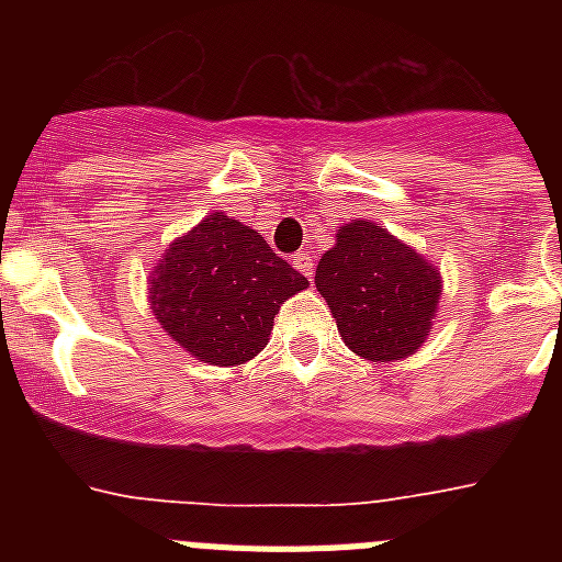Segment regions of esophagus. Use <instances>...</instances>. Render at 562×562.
<instances>
[{
	"label": "esophagus",
	"mask_w": 562,
	"mask_h": 562,
	"mask_svg": "<svg viewBox=\"0 0 562 562\" xmlns=\"http://www.w3.org/2000/svg\"><path fill=\"white\" fill-rule=\"evenodd\" d=\"M292 265H295L297 270L304 272V276L312 281V276H315V258H312V252H306V250L295 252V256H292Z\"/></svg>",
	"instance_id": "1"
}]
</instances>
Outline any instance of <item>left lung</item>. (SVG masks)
Returning <instances> with one entry per match:
<instances>
[{
    "mask_svg": "<svg viewBox=\"0 0 562 562\" xmlns=\"http://www.w3.org/2000/svg\"><path fill=\"white\" fill-rule=\"evenodd\" d=\"M342 342L371 362L414 355L441 295V276L428 258L374 222L355 220L337 231L315 270Z\"/></svg>",
    "mask_w": 562,
    "mask_h": 562,
    "instance_id": "obj_1",
    "label": "left lung"
}]
</instances>
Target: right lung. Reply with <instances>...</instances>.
Listing matches in <instances>:
<instances>
[{
	"instance_id": "right-lung-1",
	"label": "right lung",
	"mask_w": 562,
	"mask_h": 562,
	"mask_svg": "<svg viewBox=\"0 0 562 562\" xmlns=\"http://www.w3.org/2000/svg\"><path fill=\"white\" fill-rule=\"evenodd\" d=\"M306 286L265 236L216 211L162 252L148 276V304L196 360L241 366L270 342L281 304Z\"/></svg>"
}]
</instances>
